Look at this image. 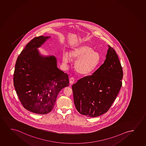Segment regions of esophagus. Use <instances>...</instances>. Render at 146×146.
I'll list each match as a JSON object with an SVG mask.
<instances>
[{"label": "esophagus", "instance_id": "obj_1", "mask_svg": "<svg viewBox=\"0 0 146 146\" xmlns=\"http://www.w3.org/2000/svg\"><path fill=\"white\" fill-rule=\"evenodd\" d=\"M74 79L73 77H71L70 78V83L71 84H72L73 83H74Z\"/></svg>", "mask_w": 146, "mask_h": 146}]
</instances>
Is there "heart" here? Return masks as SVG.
I'll list each match as a JSON object with an SVG mask.
<instances>
[{"label": "heart", "mask_w": 146, "mask_h": 146, "mask_svg": "<svg viewBox=\"0 0 146 146\" xmlns=\"http://www.w3.org/2000/svg\"><path fill=\"white\" fill-rule=\"evenodd\" d=\"M76 60L75 69L79 74L86 75L94 70L100 61V56L97 52L93 51L87 45H82L75 47L70 52H63L62 60L65 65H67L71 58Z\"/></svg>", "instance_id": "b5f03b06"}]
</instances>
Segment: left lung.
<instances>
[{
  "label": "left lung",
  "mask_w": 146,
  "mask_h": 146,
  "mask_svg": "<svg viewBox=\"0 0 146 146\" xmlns=\"http://www.w3.org/2000/svg\"><path fill=\"white\" fill-rule=\"evenodd\" d=\"M123 71L114 49L108 45L103 64L72 85L74 103L80 114L90 117L107 112L122 86Z\"/></svg>",
  "instance_id": "1"
}]
</instances>
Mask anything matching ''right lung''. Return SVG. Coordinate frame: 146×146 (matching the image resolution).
Masks as SVG:
<instances>
[{"label": "right lung", "instance_id": "obj_1", "mask_svg": "<svg viewBox=\"0 0 146 146\" xmlns=\"http://www.w3.org/2000/svg\"><path fill=\"white\" fill-rule=\"evenodd\" d=\"M50 38L40 36L30 41L18 56L14 71V87L21 103L38 114L50 112L59 92L69 84L68 74L57 67L56 58L42 56L38 50Z\"/></svg>", "mask_w": 146, "mask_h": 146}]
</instances>
